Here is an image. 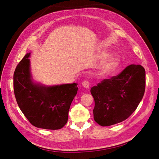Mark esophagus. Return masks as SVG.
I'll list each match as a JSON object with an SVG mask.
<instances>
[{"instance_id": "34e87169", "label": "esophagus", "mask_w": 159, "mask_h": 159, "mask_svg": "<svg viewBox=\"0 0 159 159\" xmlns=\"http://www.w3.org/2000/svg\"><path fill=\"white\" fill-rule=\"evenodd\" d=\"M82 85L85 88H89V81L88 80H85L82 82Z\"/></svg>"}]
</instances>
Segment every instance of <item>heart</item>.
I'll return each instance as SVG.
<instances>
[{"label":"heart","mask_w":159,"mask_h":159,"mask_svg":"<svg viewBox=\"0 0 159 159\" xmlns=\"http://www.w3.org/2000/svg\"><path fill=\"white\" fill-rule=\"evenodd\" d=\"M119 62V57L117 56H111L107 59V60L105 62L103 66V70L105 72H107L110 70L114 69Z\"/></svg>","instance_id":"b5f03b06"}]
</instances>
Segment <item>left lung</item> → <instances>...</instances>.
Wrapping results in <instances>:
<instances>
[{"instance_id": "8db88e82", "label": "left lung", "mask_w": 159, "mask_h": 159, "mask_svg": "<svg viewBox=\"0 0 159 159\" xmlns=\"http://www.w3.org/2000/svg\"><path fill=\"white\" fill-rule=\"evenodd\" d=\"M145 90V70L131 64L117 75L105 79L91 89L95 101L93 118L101 126L127 119L136 110Z\"/></svg>"}]
</instances>
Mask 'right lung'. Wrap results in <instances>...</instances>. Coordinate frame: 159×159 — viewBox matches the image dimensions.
<instances>
[{
	"label": "right lung",
	"instance_id": "right-lung-1",
	"mask_svg": "<svg viewBox=\"0 0 159 159\" xmlns=\"http://www.w3.org/2000/svg\"><path fill=\"white\" fill-rule=\"evenodd\" d=\"M29 54L17 65L14 73V92L21 111L34 127L57 130L68 121L71 103L78 92V84L45 87L33 83Z\"/></svg>",
	"mask_w": 159,
	"mask_h": 159
}]
</instances>
